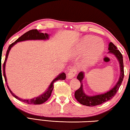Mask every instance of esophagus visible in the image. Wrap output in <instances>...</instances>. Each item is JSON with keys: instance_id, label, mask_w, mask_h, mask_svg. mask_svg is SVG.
I'll return each instance as SVG.
<instances>
[{"instance_id": "esophagus-1", "label": "esophagus", "mask_w": 130, "mask_h": 130, "mask_svg": "<svg viewBox=\"0 0 130 130\" xmlns=\"http://www.w3.org/2000/svg\"><path fill=\"white\" fill-rule=\"evenodd\" d=\"M77 73V70L74 68H72L70 69V71L69 72V73L67 74V77L68 79H71L72 78H73L74 76Z\"/></svg>"}]
</instances>
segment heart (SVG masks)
<instances>
[{
  "mask_svg": "<svg viewBox=\"0 0 130 130\" xmlns=\"http://www.w3.org/2000/svg\"><path fill=\"white\" fill-rule=\"evenodd\" d=\"M104 44L96 37L88 36L83 38L82 42L76 50L77 54L86 52L87 49L84 63L88 66L95 63L102 56L104 52Z\"/></svg>",
  "mask_w": 130,
  "mask_h": 130,
  "instance_id": "obj_1",
  "label": "heart"
}]
</instances>
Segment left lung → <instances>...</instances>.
<instances>
[{"label":"left lung","instance_id":"left-lung-1","mask_svg":"<svg viewBox=\"0 0 130 130\" xmlns=\"http://www.w3.org/2000/svg\"><path fill=\"white\" fill-rule=\"evenodd\" d=\"M108 46L109 53L113 54L116 57L119 62L120 74L119 80L113 88L107 92L106 93L96 94L94 96H88L84 92L83 88V80L84 77V73L83 72H80L77 77V78L80 81L81 85L79 89L77 90L74 93V97L81 104L90 107L102 104L113 98L122 84L123 78H124V66H123L122 54H121L119 50L117 49V47L113 43L110 42Z\"/></svg>","mask_w":130,"mask_h":130}]
</instances>
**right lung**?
I'll return each instance as SVG.
<instances>
[{"instance_id": "obj_1", "label": "right lung", "mask_w": 130, "mask_h": 130, "mask_svg": "<svg viewBox=\"0 0 130 130\" xmlns=\"http://www.w3.org/2000/svg\"><path fill=\"white\" fill-rule=\"evenodd\" d=\"M49 35L47 33H43V32H41L40 30H37V29H33L31 30L28 31L26 32V33L23 34L21 37H19L18 39H17L16 41H15L14 42L11 44L8 47L7 53H6V56L5 58V60H4V62L3 63V75H4V80H5L6 83L7 84V86L8 90H9L10 93L12 94V95L15 98H16L19 101H21L22 102H24L26 104H41L42 103H45L46 101H47L48 99L50 98V96H51L52 92L53 91V89L54 88V83L57 81V80H63L66 78V74L65 73H61L56 78H54L53 80L52 81V82L49 85V88H48L47 89L46 91L43 93H42L41 95H39L38 97H37V98H34L33 99H21L18 98V97L15 94L13 93V92L11 91L9 87L7 85V78H6V73H5V67H6V62L7 61V59L8 56V54H9L10 50L11 49V47L14 46L15 44L17 42H22L24 41H27V40H46V39H49ZM0 71L1 72L2 71V65H0Z\"/></svg>"}]
</instances>
